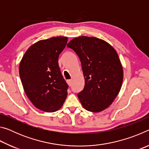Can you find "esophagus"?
<instances>
[{
    "label": "esophagus",
    "instance_id": "1",
    "mask_svg": "<svg viewBox=\"0 0 149 149\" xmlns=\"http://www.w3.org/2000/svg\"><path fill=\"white\" fill-rule=\"evenodd\" d=\"M67 84H68L69 86H71L72 84V81L71 79H69V80H67Z\"/></svg>",
    "mask_w": 149,
    "mask_h": 149
}]
</instances>
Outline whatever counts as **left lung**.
Returning <instances> with one entry per match:
<instances>
[{
  "instance_id": "8db88e82",
  "label": "left lung",
  "mask_w": 149,
  "mask_h": 149,
  "mask_svg": "<svg viewBox=\"0 0 149 149\" xmlns=\"http://www.w3.org/2000/svg\"><path fill=\"white\" fill-rule=\"evenodd\" d=\"M79 56L85 78L84 90L77 94L85 110L99 112L114 101L122 87L123 72L116 50L107 41L81 36L67 45Z\"/></svg>"
}]
</instances>
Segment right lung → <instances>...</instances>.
I'll return each instance as SVG.
<instances>
[{"label": "right lung", "mask_w": 149, "mask_h": 149, "mask_svg": "<svg viewBox=\"0 0 149 149\" xmlns=\"http://www.w3.org/2000/svg\"><path fill=\"white\" fill-rule=\"evenodd\" d=\"M67 37H54L32 45L19 63L20 79L32 104L47 112L59 110L66 99L68 85L58 65Z\"/></svg>", "instance_id": "right-lung-1"}]
</instances>
